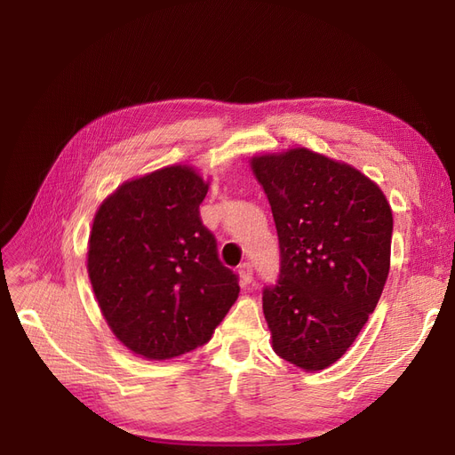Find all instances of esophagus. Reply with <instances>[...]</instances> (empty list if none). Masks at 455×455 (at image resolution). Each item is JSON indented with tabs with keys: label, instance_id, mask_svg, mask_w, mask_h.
<instances>
[{
	"label": "esophagus",
	"instance_id": "1",
	"mask_svg": "<svg viewBox=\"0 0 455 455\" xmlns=\"http://www.w3.org/2000/svg\"><path fill=\"white\" fill-rule=\"evenodd\" d=\"M239 277L243 284H251L252 283V266L251 264H241L239 266Z\"/></svg>",
	"mask_w": 455,
	"mask_h": 455
}]
</instances>
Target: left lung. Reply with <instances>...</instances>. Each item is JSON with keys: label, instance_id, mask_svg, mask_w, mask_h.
<instances>
[{"label": "left lung", "instance_id": "8db88e82", "mask_svg": "<svg viewBox=\"0 0 455 455\" xmlns=\"http://www.w3.org/2000/svg\"><path fill=\"white\" fill-rule=\"evenodd\" d=\"M279 235L264 288L273 351L306 370L341 359L376 309L391 267L393 212L376 182L307 148L251 159Z\"/></svg>", "mask_w": 455, "mask_h": 455}]
</instances>
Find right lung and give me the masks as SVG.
I'll list each match as a JSON object with an SVG mask.
<instances>
[{
  "label": "right lung",
  "mask_w": 455,
  "mask_h": 455,
  "mask_svg": "<svg viewBox=\"0 0 455 455\" xmlns=\"http://www.w3.org/2000/svg\"><path fill=\"white\" fill-rule=\"evenodd\" d=\"M209 182L172 164L123 182L92 220L87 271L114 336L148 361L209 341L239 296L199 216Z\"/></svg>",
  "instance_id": "1"
}]
</instances>
